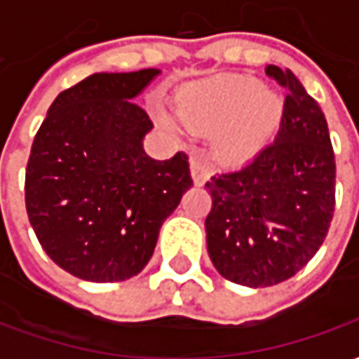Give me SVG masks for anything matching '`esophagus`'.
Returning <instances> with one entry per match:
<instances>
[{
	"mask_svg": "<svg viewBox=\"0 0 359 359\" xmlns=\"http://www.w3.org/2000/svg\"><path fill=\"white\" fill-rule=\"evenodd\" d=\"M190 172H192L196 187H202L205 179H208V169H205V165L198 157H190Z\"/></svg>",
	"mask_w": 359,
	"mask_h": 359,
	"instance_id": "esophagus-1",
	"label": "esophagus"
}]
</instances>
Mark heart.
Here are the masks:
<instances>
[{
    "instance_id": "obj_1",
    "label": "heart",
    "mask_w": 359,
    "mask_h": 359,
    "mask_svg": "<svg viewBox=\"0 0 359 359\" xmlns=\"http://www.w3.org/2000/svg\"><path fill=\"white\" fill-rule=\"evenodd\" d=\"M283 111L280 94L250 74H219L188 86L177 100L180 125L215 136V156L229 163L256 156L280 125Z\"/></svg>"
}]
</instances>
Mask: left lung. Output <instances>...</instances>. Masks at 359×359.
<instances>
[{"label":"left lung","instance_id":"1","mask_svg":"<svg viewBox=\"0 0 359 359\" xmlns=\"http://www.w3.org/2000/svg\"><path fill=\"white\" fill-rule=\"evenodd\" d=\"M265 73L288 88L277 138L205 182L211 264L250 288L294 277L323 244L334 211L337 165L323 111L292 71L267 65Z\"/></svg>","mask_w":359,"mask_h":359}]
</instances>
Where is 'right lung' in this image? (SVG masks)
Here are the masks:
<instances>
[{"label":"right lung","instance_id":"obj_1","mask_svg":"<svg viewBox=\"0 0 359 359\" xmlns=\"http://www.w3.org/2000/svg\"><path fill=\"white\" fill-rule=\"evenodd\" d=\"M159 69L94 73L55 97L30 149L25 200L43 252L82 280L138 275L159 229L192 187L187 154L156 161L133 102Z\"/></svg>","mask_w":359,"mask_h":359}]
</instances>
